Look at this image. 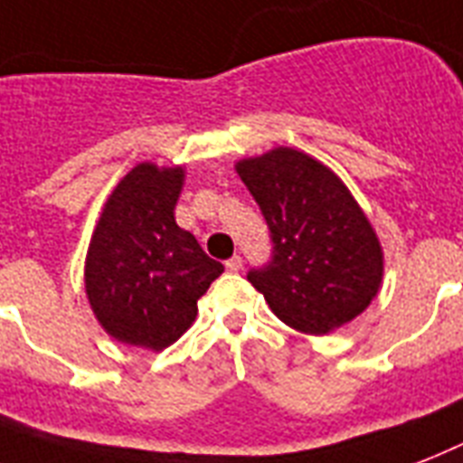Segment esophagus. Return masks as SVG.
Wrapping results in <instances>:
<instances>
[{
  "mask_svg": "<svg viewBox=\"0 0 463 463\" xmlns=\"http://www.w3.org/2000/svg\"><path fill=\"white\" fill-rule=\"evenodd\" d=\"M224 265H227V270H229V272H239V270H241V265H243V263H241V258H239V256H232Z\"/></svg>",
  "mask_w": 463,
  "mask_h": 463,
  "instance_id": "esophagus-1",
  "label": "esophagus"
}]
</instances>
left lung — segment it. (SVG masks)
<instances>
[{
    "label": "left lung",
    "mask_w": 463,
    "mask_h": 463,
    "mask_svg": "<svg viewBox=\"0 0 463 463\" xmlns=\"http://www.w3.org/2000/svg\"><path fill=\"white\" fill-rule=\"evenodd\" d=\"M270 229L272 258L249 272L282 324L326 335L367 309L384 278V253L347 185L292 146L236 161Z\"/></svg>",
    "instance_id": "obj_1"
}]
</instances>
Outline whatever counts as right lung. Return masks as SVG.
<instances>
[{"instance_id":"right-lung-1","label":"right lung","mask_w":463,"mask_h":463,"mask_svg":"<svg viewBox=\"0 0 463 463\" xmlns=\"http://www.w3.org/2000/svg\"><path fill=\"white\" fill-rule=\"evenodd\" d=\"M183 166L137 164L103 205L84 265L94 317L125 345L164 350L198 317L224 265L175 224Z\"/></svg>"}]
</instances>
